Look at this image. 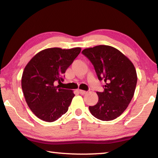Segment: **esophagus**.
<instances>
[{"instance_id": "1", "label": "esophagus", "mask_w": 158, "mask_h": 158, "mask_svg": "<svg viewBox=\"0 0 158 158\" xmlns=\"http://www.w3.org/2000/svg\"><path fill=\"white\" fill-rule=\"evenodd\" d=\"M79 93H80V94H81V95H85V94H86V93H87V91H85V90H79Z\"/></svg>"}]
</instances>
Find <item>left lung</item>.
Returning <instances> with one entry per match:
<instances>
[{"label": "left lung", "instance_id": "8db88e82", "mask_svg": "<svg viewBox=\"0 0 158 158\" xmlns=\"http://www.w3.org/2000/svg\"><path fill=\"white\" fill-rule=\"evenodd\" d=\"M94 66L98 79H104V91L97 92L98 102L89 106L93 116L112 121L121 116L133 98L137 82L133 63L120 51L108 45H98L82 51Z\"/></svg>", "mask_w": 158, "mask_h": 158}]
</instances>
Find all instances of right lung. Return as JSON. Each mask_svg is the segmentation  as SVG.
<instances>
[{"mask_svg": "<svg viewBox=\"0 0 158 158\" xmlns=\"http://www.w3.org/2000/svg\"><path fill=\"white\" fill-rule=\"evenodd\" d=\"M80 47L49 48L37 53L25 67L21 88L29 108L40 119L53 122L68 110L74 94L60 89L66 69L79 54Z\"/></svg>", "mask_w": 158, "mask_h": 158, "instance_id": "right-lung-1", "label": "right lung"}]
</instances>
